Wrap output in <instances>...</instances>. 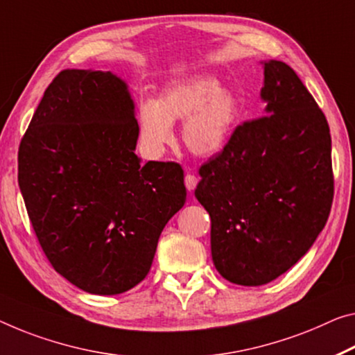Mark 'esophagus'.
<instances>
[{"mask_svg":"<svg viewBox=\"0 0 355 355\" xmlns=\"http://www.w3.org/2000/svg\"><path fill=\"white\" fill-rule=\"evenodd\" d=\"M196 184H198V178H196L193 173L189 171L187 174H185V187H187L189 192H192V190H195Z\"/></svg>","mask_w":355,"mask_h":355,"instance_id":"obj_1","label":"esophagus"}]
</instances>
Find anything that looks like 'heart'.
I'll use <instances>...</instances> for the list:
<instances>
[{
	"label": "heart",
	"mask_w": 355,
	"mask_h": 355,
	"mask_svg": "<svg viewBox=\"0 0 355 355\" xmlns=\"http://www.w3.org/2000/svg\"><path fill=\"white\" fill-rule=\"evenodd\" d=\"M241 117L238 96L219 89L211 78L181 80L168 87L157 101L139 107V138L149 155H159L173 143L171 123L182 125V143L195 155L212 157L225 149Z\"/></svg>",
	"instance_id": "heart-1"
}]
</instances>
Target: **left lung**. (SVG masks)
Masks as SVG:
<instances>
[{
  "label": "left lung",
  "mask_w": 355,
  "mask_h": 355,
  "mask_svg": "<svg viewBox=\"0 0 355 355\" xmlns=\"http://www.w3.org/2000/svg\"><path fill=\"white\" fill-rule=\"evenodd\" d=\"M265 116L234 128L200 166L195 196L211 217V254L222 277L261 286L292 268L329 219L331 138L322 109L288 64L263 63Z\"/></svg>",
  "instance_id": "obj_1"
}]
</instances>
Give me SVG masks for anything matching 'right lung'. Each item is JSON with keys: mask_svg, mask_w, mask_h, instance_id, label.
Masks as SVG:
<instances>
[{"mask_svg": "<svg viewBox=\"0 0 355 355\" xmlns=\"http://www.w3.org/2000/svg\"><path fill=\"white\" fill-rule=\"evenodd\" d=\"M138 135L122 79L64 69L20 141L19 187L37 241L53 270L95 295L144 279L187 196L179 163H141Z\"/></svg>", "mask_w": 355, "mask_h": 355, "instance_id": "add662e5", "label": "right lung"}]
</instances>
